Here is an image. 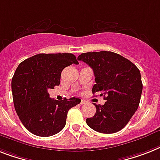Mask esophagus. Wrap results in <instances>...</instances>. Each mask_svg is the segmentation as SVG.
<instances>
[{"instance_id": "esophagus-1", "label": "esophagus", "mask_w": 160, "mask_h": 160, "mask_svg": "<svg viewBox=\"0 0 160 160\" xmlns=\"http://www.w3.org/2000/svg\"><path fill=\"white\" fill-rule=\"evenodd\" d=\"M86 103V102L84 100H81V102H80V104H85Z\"/></svg>"}]
</instances>
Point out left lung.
I'll list each match as a JSON object with an SVG mask.
<instances>
[{"instance_id":"obj_1","label":"left lung","mask_w":160,"mask_h":160,"mask_svg":"<svg viewBox=\"0 0 160 160\" xmlns=\"http://www.w3.org/2000/svg\"><path fill=\"white\" fill-rule=\"evenodd\" d=\"M93 69L96 84L93 93L103 95V105L93 104L96 112L87 118L90 128L105 134L119 132L139 107L143 89L141 72L135 64L118 53L108 51L81 53L77 58Z\"/></svg>"}]
</instances>
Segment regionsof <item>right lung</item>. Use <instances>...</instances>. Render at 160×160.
Masks as SVG:
<instances>
[{
	"instance_id": "obj_1",
	"label": "right lung",
	"mask_w": 160,
	"mask_h": 160,
	"mask_svg": "<svg viewBox=\"0 0 160 160\" xmlns=\"http://www.w3.org/2000/svg\"><path fill=\"white\" fill-rule=\"evenodd\" d=\"M79 64L72 53H40L18 66L11 81L15 111L23 125L33 135L51 136L66 126L69 109L80 102L76 97L58 101L48 89L59 85L65 67Z\"/></svg>"
}]
</instances>
